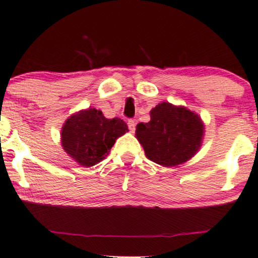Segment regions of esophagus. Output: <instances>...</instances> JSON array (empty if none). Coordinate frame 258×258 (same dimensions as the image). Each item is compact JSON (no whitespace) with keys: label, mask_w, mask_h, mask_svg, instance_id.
I'll use <instances>...</instances> for the list:
<instances>
[{"label":"esophagus","mask_w":258,"mask_h":258,"mask_svg":"<svg viewBox=\"0 0 258 258\" xmlns=\"http://www.w3.org/2000/svg\"><path fill=\"white\" fill-rule=\"evenodd\" d=\"M128 126H129V130L132 133H134L135 132V129H136V122L134 119H129L128 120Z\"/></svg>","instance_id":"34e87169"}]
</instances>
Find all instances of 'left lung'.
I'll list each match as a JSON object with an SVG mask.
<instances>
[{"label":"left lung","mask_w":258,"mask_h":258,"mask_svg":"<svg viewBox=\"0 0 258 258\" xmlns=\"http://www.w3.org/2000/svg\"><path fill=\"white\" fill-rule=\"evenodd\" d=\"M205 125L199 114L163 101L151 110V120L136 125V139L146 157L161 166H177L191 159L202 145Z\"/></svg>","instance_id":"obj_1"}]
</instances>
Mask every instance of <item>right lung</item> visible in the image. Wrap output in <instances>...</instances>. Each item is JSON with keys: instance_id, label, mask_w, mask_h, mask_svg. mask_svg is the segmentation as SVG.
Here are the masks:
<instances>
[{"instance_id": "add662e5", "label": "right lung", "mask_w": 258, "mask_h": 258, "mask_svg": "<svg viewBox=\"0 0 258 258\" xmlns=\"http://www.w3.org/2000/svg\"><path fill=\"white\" fill-rule=\"evenodd\" d=\"M128 132L120 118H105L100 110H81L72 114L61 130L62 147L69 157L85 167L100 163L116 140Z\"/></svg>"}]
</instances>
